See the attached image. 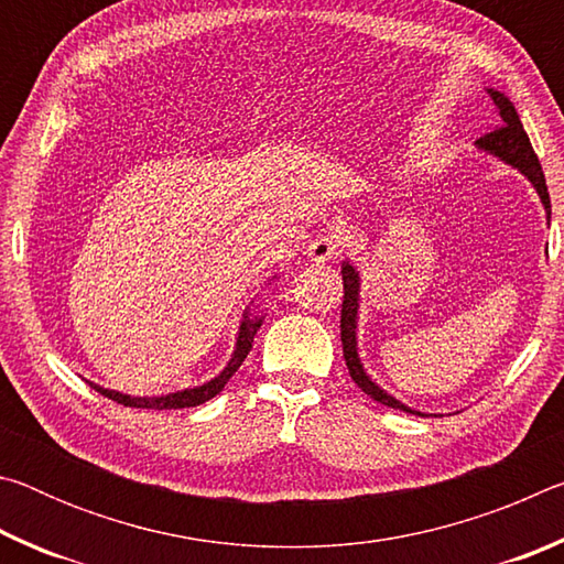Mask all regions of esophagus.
<instances>
[{
	"mask_svg": "<svg viewBox=\"0 0 564 564\" xmlns=\"http://www.w3.org/2000/svg\"><path fill=\"white\" fill-rule=\"evenodd\" d=\"M340 248H343V236L340 234H336V231L321 234L308 243V259L316 261V263H326L330 259H338Z\"/></svg>",
	"mask_w": 564,
	"mask_h": 564,
	"instance_id": "esophagus-1",
	"label": "esophagus"
}]
</instances>
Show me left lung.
Listing matches in <instances>:
<instances>
[{"label":"left lung","instance_id":"left-lung-1","mask_svg":"<svg viewBox=\"0 0 564 564\" xmlns=\"http://www.w3.org/2000/svg\"><path fill=\"white\" fill-rule=\"evenodd\" d=\"M490 99L495 104V109L500 113V127H495L492 131L482 133L480 139L475 141L477 149L488 151V154L502 159L505 164H510L530 178V184L538 188V194L542 198V204H545V212H547V224H550V194H547V184H545V174H542V166L538 161V154H534V149L530 144V137L524 133L522 123L518 111H514L512 101L505 97V94L488 89ZM343 308H340V340H343V358H346V366H348V373L350 378L356 380V386L362 390V393L370 395L373 400H378L380 405H388V408H398V410H405V413H413V415H423L420 410H413L400 403L393 395H388L383 388H378L373 380L366 376V370L360 366V358H358V348H356V318H358V271L352 269L350 263H343Z\"/></svg>","mask_w":564,"mask_h":564}]
</instances>
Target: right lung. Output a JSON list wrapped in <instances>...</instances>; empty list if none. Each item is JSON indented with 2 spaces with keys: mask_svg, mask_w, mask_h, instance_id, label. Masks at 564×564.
Wrapping results in <instances>:
<instances>
[{
  "mask_svg": "<svg viewBox=\"0 0 564 564\" xmlns=\"http://www.w3.org/2000/svg\"><path fill=\"white\" fill-rule=\"evenodd\" d=\"M261 328V318H251L246 313L243 321H241V328H238V338H236V350H234V358L228 360V366L221 370V376H216L214 380H208V383L198 386V388H188V390H178V393H169V395H161V398H131V395H123L117 393V390H107V388H99L89 383L97 393H101L104 398H111L113 403L119 405H127V408H147V410H176V408H194V405H202L206 400H212L214 395H218L224 390V386L231 380V376L236 373L238 368H241L243 358L248 356V350L253 346V336L256 330Z\"/></svg>",
  "mask_w": 564,
  "mask_h": 564,
  "instance_id": "obj_1",
  "label": "right lung"
}]
</instances>
